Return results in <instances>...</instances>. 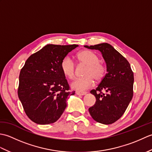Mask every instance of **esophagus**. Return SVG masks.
Returning a JSON list of instances; mask_svg holds the SVG:
<instances>
[{
	"instance_id": "obj_1",
	"label": "esophagus",
	"mask_w": 152,
	"mask_h": 152,
	"mask_svg": "<svg viewBox=\"0 0 152 152\" xmlns=\"http://www.w3.org/2000/svg\"><path fill=\"white\" fill-rule=\"evenodd\" d=\"M86 92H85V91H76V94L77 95H81V96H82V95H85L86 94Z\"/></svg>"
}]
</instances>
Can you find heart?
Listing matches in <instances>:
<instances>
[{"label": "heart", "mask_w": 152, "mask_h": 152, "mask_svg": "<svg viewBox=\"0 0 152 152\" xmlns=\"http://www.w3.org/2000/svg\"><path fill=\"white\" fill-rule=\"evenodd\" d=\"M77 59L80 65L86 66L83 72V78H78L71 83V87L78 91H84L94 84L96 82H101L104 78L106 69L104 64L99 62V56L89 50H83L77 54ZM61 69L67 78L72 80L76 76V65L70 57H66L61 61Z\"/></svg>", "instance_id": "b5f03b06"}]
</instances>
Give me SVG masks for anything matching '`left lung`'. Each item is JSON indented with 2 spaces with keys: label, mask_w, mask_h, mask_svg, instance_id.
Segmentation results:
<instances>
[{
  "label": "left lung",
  "mask_w": 152,
  "mask_h": 152,
  "mask_svg": "<svg viewBox=\"0 0 152 152\" xmlns=\"http://www.w3.org/2000/svg\"><path fill=\"white\" fill-rule=\"evenodd\" d=\"M85 47L101 51L107 70L97 88L90 91L95 96L96 102L89 108V114L96 122L112 124L124 114L133 98V72L128 61L110 44L102 43Z\"/></svg>",
  "instance_id": "8db88e82"
}]
</instances>
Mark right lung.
Instances as JSON below:
<instances>
[{
    "instance_id": "add662e5",
    "label": "right lung",
    "mask_w": 152,
    "mask_h": 152,
    "mask_svg": "<svg viewBox=\"0 0 152 152\" xmlns=\"http://www.w3.org/2000/svg\"><path fill=\"white\" fill-rule=\"evenodd\" d=\"M78 45L48 44L27 59L19 76L18 94L25 114L37 124L57 121L75 91L61 69V61Z\"/></svg>"
}]
</instances>
